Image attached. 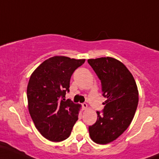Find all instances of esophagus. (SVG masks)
<instances>
[{"mask_svg":"<svg viewBox=\"0 0 159 159\" xmlns=\"http://www.w3.org/2000/svg\"><path fill=\"white\" fill-rule=\"evenodd\" d=\"M81 106H82L83 109H88V104H87L86 102H84V103L81 104Z\"/></svg>","mask_w":159,"mask_h":159,"instance_id":"34e87169","label":"esophagus"}]
</instances>
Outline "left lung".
I'll use <instances>...</instances> for the list:
<instances>
[{
    "label": "left lung",
    "instance_id": "obj_1",
    "mask_svg": "<svg viewBox=\"0 0 159 159\" xmlns=\"http://www.w3.org/2000/svg\"><path fill=\"white\" fill-rule=\"evenodd\" d=\"M101 81L103 102L97 120L89 126L92 140L107 144L116 139L128 128L137 110L139 94L131 73L120 61L111 57L88 60Z\"/></svg>",
    "mask_w": 159,
    "mask_h": 159
}]
</instances>
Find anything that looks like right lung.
Wrapping results in <instances>:
<instances>
[{
  "instance_id": "right-lung-1",
  "label": "right lung",
  "mask_w": 159,
  "mask_h": 159,
  "mask_svg": "<svg viewBox=\"0 0 159 159\" xmlns=\"http://www.w3.org/2000/svg\"><path fill=\"white\" fill-rule=\"evenodd\" d=\"M84 62L57 56L45 60L31 74L27 87L29 111L36 128L49 140L67 139L78 119L80 105L65 97L73 72Z\"/></svg>"
}]
</instances>
